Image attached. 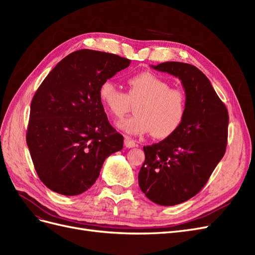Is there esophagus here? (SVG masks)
<instances>
[{
	"mask_svg": "<svg viewBox=\"0 0 255 255\" xmlns=\"http://www.w3.org/2000/svg\"><path fill=\"white\" fill-rule=\"evenodd\" d=\"M125 145L127 146V148H134V146H136V143L133 139H130V138L128 137H126L125 138Z\"/></svg>",
	"mask_w": 255,
	"mask_h": 255,
	"instance_id": "34e87169",
	"label": "esophagus"
}]
</instances>
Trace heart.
I'll return each instance as SVG.
<instances>
[{"mask_svg":"<svg viewBox=\"0 0 255 255\" xmlns=\"http://www.w3.org/2000/svg\"><path fill=\"white\" fill-rule=\"evenodd\" d=\"M128 92L122 91L112 81L103 82L99 87V99L112 116L120 119L132 103L137 114L122 120L118 127L128 135H144L166 138L175 133L182 125L187 111V98L181 89L158 74L143 71L128 80Z\"/></svg>","mask_w":255,"mask_h":255,"instance_id":"b5f03b06","label":"heart"}]
</instances>
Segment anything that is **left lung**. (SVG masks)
<instances>
[{
	"label": "left lung",
	"mask_w": 255,
	"mask_h": 255,
	"mask_svg": "<svg viewBox=\"0 0 255 255\" xmlns=\"http://www.w3.org/2000/svg\"><path fill=\"white\" fill-rule=\"evenodd\" d=\"M151 67L179 78L187 98L186 115L176 132L143 146L145 159L138 174L146 198L171 206L196 196L225 155L229 113L197 67L179 61Z\"/></svg>",
	"instance_id": "obj_1"
}]
</instances>
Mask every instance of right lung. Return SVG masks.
Returning a JSON list of instances; mask_svg holds the SVG:
<instances>
[{"label": "right lung", "instance_id": "1", "mask_svg": "<svg viewBox=\"0 0 255 255\" xmlns=\"http://www.w3.org/2000/svg\"><path fill=\"white\" fill-rule=\"evenodd\" d=\"M129 63L116 54L79 50L61 59L37 89L26 143L38 176L51 190L64 196L86 191L106 157L123 148L99 87Z\"/></svg>", "mask_w": 255, "mask_h": 255}]
</instances>
